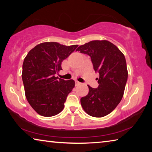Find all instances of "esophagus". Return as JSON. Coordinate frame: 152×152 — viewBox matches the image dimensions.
I'll return each mask as SVG.
<instances>
[{"instance_id": "34e87169", "label": "esophagus", "mask_w": 152, "mask_h": 152, "mask_svg": "<svg viewBox=\"0 0 152 152\" xmlns=\"http://www.w3.org/2000/svg\"><path fill=\"white\" fill-rule=\"evenodd\" d=\"M76 85H79V84H80L81 83L80 82H78V81H77V80H76Z\"/></svg>"}]
</instances>
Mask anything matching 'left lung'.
I'll return each mask as SVG.
<instances>
[{
	"instance_id": "1",
	"label": "left lung",
	"mask_w": 152,
	"mask_h": 152,
	"mask_svg": "<svg viewBox=\"0 0 152 152\" xmlns=\"http://www.w3.org/2000/svg\"><path fill=\"white\" fill-rule=\"evenodd\" d=\"M76 51L88 55L94 71L99 74V86L93 88L88 85V95L80 99L82 107L92 117L106 116L119 104L124 93L128 76L125 56L107 40L91 41Z\"/></svg>"
}]
</instances>
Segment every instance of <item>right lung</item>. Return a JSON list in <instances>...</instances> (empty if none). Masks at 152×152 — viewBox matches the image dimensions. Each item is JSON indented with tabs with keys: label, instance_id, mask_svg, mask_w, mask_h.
I'll return each instance as SVG.
<instances>
[{
	"label": "right lung",
	"instance_id": "obj_1",
	"mask_svg": "<svg viewBox=\"0 0 152 152\" xmlns=\"http://www.w3.org/2000/svg\"><path fill=\"white\" fill-rule=\"evenodd\" d=\"M78 46L45 42L36 45L25 57L22 72L25 96L33 109L42 116H54L64 109L75 82L58 78L55 74L62 70L61 62Z\"/></svg>",
	"mask_w": 152,
	"mask_h": 152
}]
</instances>
